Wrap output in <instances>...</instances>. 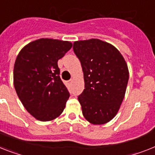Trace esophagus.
Segmentation results:
<instances>
[{"label": "esophagus", "mask_w": 155, "mask_h": 155, "mask_svg": "<svg viewBox=\"0 0 155 155\" xmlns=\"http://www.w3.org/2000/svg\"><path fill=\"white\" fill-rule=\"evenodd\" d=\"M73 82H74V80H73V79H70V80L68 81V83L70 84V85H71Z\"/></svg>", "instance_id": "1"}]
</instances>
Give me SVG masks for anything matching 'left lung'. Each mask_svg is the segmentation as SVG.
Instances as JSON below:
<instances>
[{
    "label": "left lung",
    "mask_w": 155,
    "mask_h": 155,
    "mask_svg": "<svg viewBox=\"0 0 155 155\" xmlns=\"http://www.w3.org/2000/svg\"><path fill=\"white\" fill-rule=\"evenodd\" d=\"M73 48L84 74L85 89L78 97L83 116L93 124H104L116 116L124 98L126 61L114 46L98 39L76 41Z\"/></svg>",
    "instance_id": "left-lung-1"
}]
</instances>
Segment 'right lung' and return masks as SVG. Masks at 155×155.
Returning a JSON list of instances; mask_svg holds the SVG:
<instances>
[{
  "label": "right lung",
  "mask_w": 155,
  "mask_h": 155,
  "mask_svg": "<svg viewBox=\"0 0 155 155\" xmlns=\"http://www.w3.org/2000/svg\"><path fill=\"white\" fill-rule=\"evenodd\" d=\"M72 46L69 41L42 38L18 54L14 87L25 109L38 120H53L66 107L70 93L60 78L58 61Z\"/></svg>",
  "instance_id": "1"
}]
</instances>
